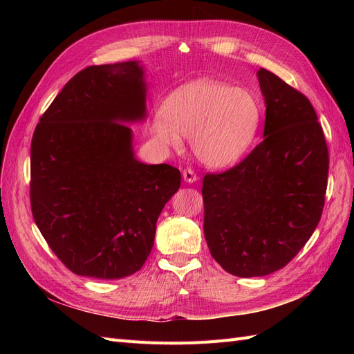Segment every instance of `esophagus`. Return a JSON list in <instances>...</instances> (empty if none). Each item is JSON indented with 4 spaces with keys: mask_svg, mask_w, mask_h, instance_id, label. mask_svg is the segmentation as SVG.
Listing matches in <instances>:
<instances>
[{
    "mask_svg": "<svg viewBox=\"0 0 354 354\" xmlns=\"http://www.w3.org/2000/svg\"><path fill=\"white\" fill-rule=\"evenodd\" d=\"M183 180L186 181V183H195V181H198V176L195 174V171L192 168H186L183 171Z\"/></svg>",
    "mask_w": 354,
    "mask_h": 354,
    "instance_id": "obj_1",
    "label": "esophagus"
}]
</instances>
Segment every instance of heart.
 <instances>
[{"label":"heart","mask_w":354,"mask_h":354,"mask_svg":"<svg viewBox=\"0 0 354 354\" xmlns=\"http://www.w3.org/2000/svg\"><path fill=\"white\" fill-rule=\"evenodd\" d=\"M261 109L254 95L243 88L198 80L176 90L164 111L152 120V133L167 147L178 149L183 137L201 164L226 168L241 160L254 143Z\"/></svg>","instance_id":"obj_1"}]
</instances>
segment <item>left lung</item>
Listing matches in <instances>:
<instances>
[{
	"label": "left lung",
	"mask_w": 354,
	"mask_h": 354,
	"mask_svg": "<svg viewBox=\"0 0 354 354\" xmlns=\"http://www.w3.org/2000/svg\"><path fill=\"white\" fill-rule=\"evenodd\" d=\"M264 138L241 164L202 181L203 233L212 259L239 277L291 261L322 216L329 156L312 103L274 73L257 72Z\"/></svg>",
	"instance_id": "left-lung-1"
}]
</instances>
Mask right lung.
Segmentation results:
<instances>
[{
    "label": "right lung",
    "mask_w": 354,
    "mask_h": 354,
    "mask_svg": "<svg viewBox=\"0 0 354 354\" xmlns=\"http://www.w3.org/2000/svg\"><path fill=\"white\" fill-rule=\"evenodd\" d=\"M140 62L78 72L41 116L30 145L32 216L71 272L130 276L152 251L156 221L180 187L167 164L136 158L127 124L146 118Z\"/></svg>",
    "instance_id": "right-lung-1"
}]
</instances>
